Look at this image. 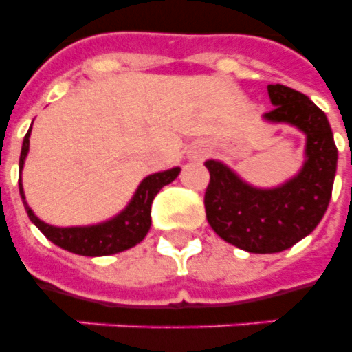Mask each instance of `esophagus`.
Here are the masks:
<instances>
[{
    "label": "esophagus",
    "instance_id": "obj_1",
    "mask_svg": "<svg viewBox=\"0 0 352 352\" xmlns=\"http://www.w3.org/2000/svg\"><path fill=\"white\" fill-rule=\"evenodd\" d=\"M206 153H208V149L206 148H197L195 149V153H192V159H203V157H206Z\"/></svg>",
    "mask_w": 352,
    "mask_h": 352
}]
</instances>
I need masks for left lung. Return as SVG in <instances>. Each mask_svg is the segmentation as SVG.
Returning a JSON list of instances; mask_svg holds the SVG:
<instances>
[{"mask_svg": "<svg viewBox=\"0 0 352 352\" xmlns=\"http://www.w3.org/2000/svg\"><path fill=\"white\" fill-rule=\"evenodd\" d=\"M272 111L265 120L290 124L307 137L305 162L276 188H256L221 160H206V219L226 243L252 254H276L296 245L322 221L331 201L338 149L325 113L296 89L268 85Z\"/></svg>", "mask_w": 352, "mask_h": 352, "instance_id": "1", "label": "left lung"}]
</instances>
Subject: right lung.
<instances>
[{"label":"right lung","instance_id":"obj_1","mask_svg":"<svg viewBox=\"0 0 352 352\" xmlns=\"http://www.w3.org/2000/svg\"><path fill=\"white\" fill-rule=\"evenodd\" d=\"M29 137L30 129L25 135L23 146H21L19 171L23 170L25 157L29 153ZM179 173H181V168H171V170L148 175L138 184L133 199L120 214L115 215L113 219L91 226L60 228V226L47 225L41 219H38L34 212L29 208L27 201H25L21 177H19V195H21V201H23L29 219L54 245H58L63 250L78 254V256H111V254H118V252H124L127 248H131V246L138 245L146 237V234L149 232V226H151V203H153L155 195L160 192V188L175 181Z\"/></svg>","mask_w":352,"mask_h":352}]
</instances>
